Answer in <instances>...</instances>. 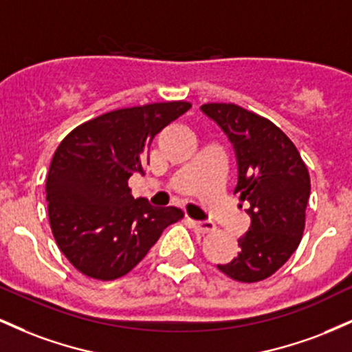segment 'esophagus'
<instances>
[{"label": "esophagus", "instance_id": "obj_1", "mask_svg": "<svg viewBox=\"0 0 352 352\" xmlns=\"http://www.w3.org/2000/svg\"><path fill=\"white\" fill-rule=\"evenodd\" d=\"M190 225H192V228L195 230V232L199 233H210L215 230V223L210 220H205V221H197V220H190Z\"/></svg>", "mask_w": 352, "mask_h": 352}]
</instances>
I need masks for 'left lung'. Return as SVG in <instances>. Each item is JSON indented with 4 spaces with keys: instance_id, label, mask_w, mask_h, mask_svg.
<instances>
[{
    "instance_id": "1",
    "label": "left lung",
    "mask_w": 352,
    "mask_h": 352,
    "mask_svg": "<svg viewBox=\"0 0 352 352\" xmlns=\"http://www.w3.org/2000/svg\"><path fill=\"white\" fill-rule=\"evenodd\" d=\"M200 111L228 137L236 157L235 193L250 204L252 223L238 238L240 253L220 272L256 283L280 270L300 245L309 200V173L281 129L235 104H204Z\"/></svg>"
}]
</instances>
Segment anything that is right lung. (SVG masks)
<instances>
[{
    "label": "right lung",
    "instance_id": "obj_1",
    "mask_svg": "<svg viewBox=\"0 0 352 352\" xmlns=\"http://www.w3.org/2000/svg\"><path fill=\"white\" fill-rule=\"evenodd\" d=\"M190 107L177 100L117 109L76 127L56 148L46 180L50 223L80 273L102 281L124 276L184 218L177 207L134 199L127 182L144 173L153 137Z\"/></svg>",
    "mask_w": 352,
    "mask_h": 352
}]
</instances>
